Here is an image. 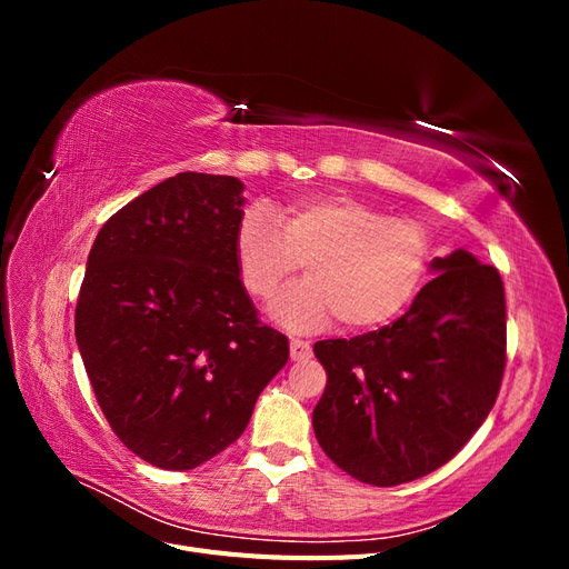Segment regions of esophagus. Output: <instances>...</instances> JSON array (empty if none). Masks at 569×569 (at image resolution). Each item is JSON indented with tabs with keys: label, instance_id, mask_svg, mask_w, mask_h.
<instances>
[{
	"label": "esophagus",
	"instance_id": "esophagus-1",
	"mask_svg": "<svg viewBox=\"0 0 569 569\" xmlns=\"http://www.w3.org/2000/svg\"><path fill=\"white\" fill-rule=\"evenodd\" d=\"M311 353H313L311 341H303V339H291L289 341L291 360H306V358H311Z\"/></svg>",
	"mask_w": 569,
	"mask_h": 569
}]
</instances>
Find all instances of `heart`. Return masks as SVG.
Returning <instances> with one entry per match:
<instances>
[{
    "mask_svg": "<svg viewBox=\"0 0 569 569\" xmlns=\"http://www.w3.org/2000/svg\"><path fill=\"white\" fill-rule=\"evenodd\" d=\"M234 256L256 299H268L303 263L308 278L270 303L289 330H320L335 316L347 330H377L416 299L429 237L416 220L385 216L363 199L308 194L278 216L253 203L237 226Z\"/></svg>",
    "mask_w": 569,
    "mask_h": 569,
    "instance_id": "b5f03b06",
    "label": "heart"
}]
</instances>
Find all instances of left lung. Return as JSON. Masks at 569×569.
<instances>
[{
    "label": "left lung",
    "instance_id": "8db88e82",
    "mask_svg": "<svg viewBox=\"0 0 569 569\" xmlns=\"http://www.w3.org/2000/svg\"><path fill=\"white\" fill-rule=\"evenodd\" d=\"M406 316L316 341L327 387L313 432L335 465L396 487L449 462L487 420L506 368V295L493 266L456 249L429 263Z\"/></svg>",
    "mask_w": 569,
    "mask_h": 569
}]
</instances>
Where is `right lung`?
Here are the masks:
<instances>
[{
    "label": "right lung",
    "mask_w": 569,
    "mask_h": 569,
    "mask_svg": "<svg viewBox=\"0 0 569 569\" xmlns=\"http://www.w3.org/2000/svg\"><path fill=\"white\" fill-rule=\"evenodd\" d=\"M244 184L178 173L99 230L76 306V339L99 408L128 449L192 470L247 429L289 358L239 280Z\"/></svg>",
    "instance_id": "add662e5"
}]
</instances>
